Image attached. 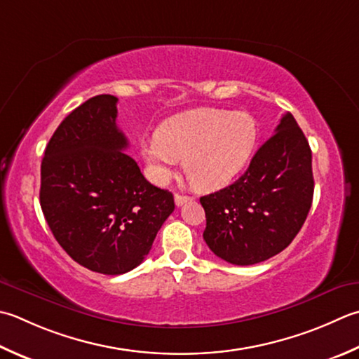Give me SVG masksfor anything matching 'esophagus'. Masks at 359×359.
Returning a JSON list of instances; mask_svg holds the SVG:
<instances>
[{"label":"esophagus","mask_w":359,"mask_h":359,"mask_svg":"<svg viewBox=\"0 0 359 359\" xmlns=\"http://www.w3.org/2000/svg\"><path fill=\"white\" fill-rule=\"evenodd\" d=\"M191 199H193V198H189V196H184V194H179V193L174 194V202H175V205H177V207L184 205L185 202L191 201Z\"/></svg>","instance_id":"34e87169"}]
</instances>
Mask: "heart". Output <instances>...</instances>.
I'll list each match as a JSON object with an SVG mask.
<instances>
[{
  "instance_id": "1",
  "label": "heart",
  "mask_w": 359,
  "mask_h": 359,
  "mask_svg": "<svg viewBox=\"0 0 359 359\" xmlns=\"http://www.w3.org/2000/svg\"><path fill=\"white\" fill-rule=\"evenodd\" d=\"M255 118L245 111L194 109L165 119L142 144L151 179L165 184L184 158V171L199 189H217L240 172L257 143Z\"/></svg>"
}]
</instances>
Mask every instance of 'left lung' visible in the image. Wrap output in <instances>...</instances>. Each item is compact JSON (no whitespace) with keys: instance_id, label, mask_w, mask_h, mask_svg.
Wrapping results in <instances>:
<instances>
[{"instance_id":"left-lung-1","label":"left lung","mask_w":359,"mask_h":359,"mask_svg":"<svg viewBox=\"0 0 359 359\" xmlns=\"http://www.w3.org/2000/svg\"><path fill=\"white\" fill-rule=\"evenodd\" d=\"M311 149L291 114L233 184L202 196L203 240L215 255L236 266L262 263L286 249L311 208Z\"/></svg>"}]
</instances>
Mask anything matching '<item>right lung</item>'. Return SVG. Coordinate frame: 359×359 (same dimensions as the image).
<instances>
[{
  "instance_id": "right-lung-1",
  "label": "right lung",
  "mask_w": 359,
  "mask_h": 359,
  "mask_svg": "<svg viewBox=\"0 0 359 359\" xmlns=\"http://www.w3.org/2000/svg\"><path fill=\"white\" fill-rule=\"evenodd\" d=\"M118 97L97 95L55 129L41 160L40 205L53 235L76 263L105 276L132 271L174 212V196L144 179L123 152Z\"/></svg>"
}]
</instances>
